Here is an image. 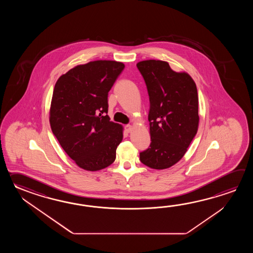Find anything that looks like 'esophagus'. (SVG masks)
Here are the masks:
<instances>
[{"instance_id":"obj_1","label":"esophagus","mask_w":253,"mask_h":253,"mask_svg":"<svg viewBox=\"0 0 253 253\" xmlns=\"http://www.w3.org/2000/svg\"><path fill=\"white\" fill-rule=\"evenodd\" d=\"M125 129H126V131L127 133H130V132L132 131V129H133V127H132V126H131V125H126V126H125Z\"/></svg>"}]
</instances>
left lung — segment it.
Wrapping results in <instances>:
<instances>
[{
	"label": "left lung",
	"instance_id": "8db88e82",
	"mask_svg": "<svg viewBox=\"0 0 253 253\" xmlns=\"http://www.w3.org/2000/svg\"><path fill=\"white\" fill-rule=\"evenodd\" d=\"M146 85L150 109L151 144L140 161L166 169L182 159L198 130V93L194 80L175 72L167 61L149 59L136 64Z\"/></svg>",
	"mask_w": 253,
	"mask_h": 253
}]
</instances>
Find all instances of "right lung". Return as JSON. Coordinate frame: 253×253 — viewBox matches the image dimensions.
<instances>
[{
  "instance_id": "add662e5",
  "label": "right lung",
  "mask_w": 253,
  "mask_h": 253,
  "mask_svg": "<svg viewBox=\"0 0 253 253\" xmlns=\"http://www.w3.org/2000/svg\"><path fill=\"white\" fill-rule=\"evenodd\" d=\"M122 62L96 60L60 76L49 110L52 133L76 164L98 171L116 159L123 138L121 125L108 117V92L124 70Z\"/></svg>"
}]
</instances>
